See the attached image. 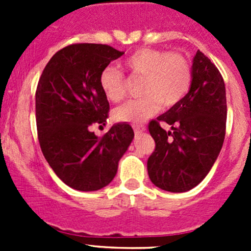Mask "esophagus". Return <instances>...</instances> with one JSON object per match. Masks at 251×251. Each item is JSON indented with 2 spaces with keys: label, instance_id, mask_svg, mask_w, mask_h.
I'll use <instances>...</instances> for the list:
<instances>
[{
  "label": "esophagus",
  "instance_id": "1",
  "mask_svg": "<svg viewBox=\"0 0 251 251\" xmlns=\"http://www.w3.org/2000/svg\"><path fill=\"white\" fill-rule=\"evenodd\" d=\"M132 127H133V131H135V133H136V135H140V133H142V132H143L144 130H146V127H144V126L136 125V124H133V125H132Z\"/></svg>",
  "mask_w": 251,
  "mask_h": 251
}]
</instances>
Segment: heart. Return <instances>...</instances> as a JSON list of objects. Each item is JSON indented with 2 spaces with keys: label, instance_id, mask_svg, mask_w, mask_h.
<instances>
[{
  "label": "heart",
  "instance_id": "1",
  "mask_svg": "<svg viewBox=\"0 0 251 251\" xmlns=\"http://www.w3.org/2000/svg\"><path fill=\"white\" fill-rule=\"evenodd\" d=\"M123 67L132 76L143 77L140 91L143 97L128 100L114 110V119L119 123H143L159 110L161 103L173 107L191 88V63L179 52L143 47L131 53ZM100 86L110 102L116 103L125 97V76L116 68L102 70Z\"/></svg>",
  "mask_w": 251,
  "mask_h": 251
}]
</instances>
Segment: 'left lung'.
<instances>
[{
	"label": "left lung",
	"instance_id": "obj_1",
	"mask_svg": "<svg viewBox=\"0 0 251 251\" xmlns=\"http://www.w3.org/2000/svg\"><path fill=\"white\" fill-rule=\"evenodd\" d=\"M191 90L148 130L155 149L147 161L151 181L168 192H187L209 174L226 133L227 100L224 77L198 50L193 59ZM160 122L172 125L165 131Z\"/></svg>",
	"mask_w": 251,
	"mask_h": 251
}]
</instances>
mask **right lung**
Returning a JSON list of instances; mask_svg holds the SVG:
<instances>
[{
  "instance_id": "add662e5",
  "label": "right lung",
  "mask_w": 251,
  "mask_h": 251,
  "mask_svg": "<svg viewBox=\"0 0 251 251\" xmlns=\"http://www.w3.org/2000/svg\"><path fill=\"white\" fill-rule=\"evenodd\" d=\"M123 54L108 45H69L50 58L37 83L40 147L55 175L76 191L109 184L133 138L128 124L111 126L102 137L91 130L93 124L104 125L109 116L100 73Z\"/></svg>"
}]
</instances>
